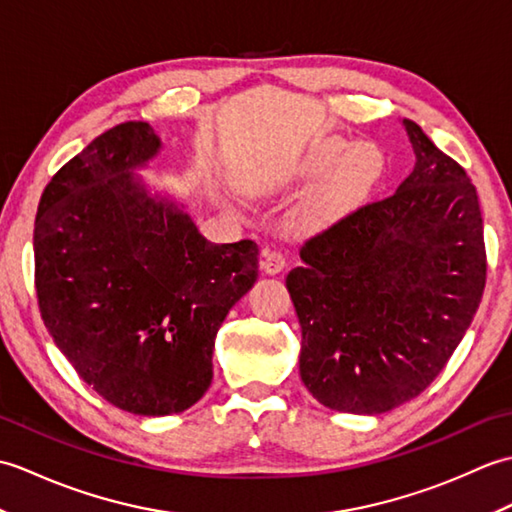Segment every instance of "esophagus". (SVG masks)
<instances>
[{
  "instance_id": "1",
  "label": "esophagus",
  "mask_w": 512,
  "mask_h": 512,
  "mask_svg": "<svg viewBox=\"0 0 512 512\" xmlns=\"http://www.w3.org/2000/svg\"><path fill=\"white\" fill-rule=\"evenodd\" d=\"M286 264H288V259H286L284 253H281V250L266 248L264 253H262V270H264L266 275L281 273V270L286 268Z\"/></svg>"
}]
</instances>
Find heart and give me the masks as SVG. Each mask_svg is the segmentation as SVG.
<instances>
[{
	"label": "heart",
	"mask_w": 512,
	"mask_h": 512,
	"mask_svg": "<svg viewBox=\"0 0 512 512\" xmlns=\"http://www.w3.org/2000/svg\"><path fill=\"white\" fill-rule=\"evenodd\" d=\"M336 161L340 165L306 204V211H303V222L306 224L325 222L334 213H339L347 202H352L358 193L365 191L376 176L380 154L374 145L361 143L350 149L347 140L325 136L308 149L297 171L301 176H319V173L332 169Z\"/></svg>",
	"instance_id": "b5f03b06"
}]
</instances>
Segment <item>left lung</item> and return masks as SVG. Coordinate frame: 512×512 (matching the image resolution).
<instances>
[{
    "mask_svg": "<svg viewBox=\"0 0 512 512\" xmlns=\"http://www.w3.org/2000/svg\"><path fill=\"white\" fill-rule=\"evenodd\" d=\"M416 167L394 195L301 246L286 279L299 372L321 405L383 413L427 389L460 345L486 284L484 224L466 171L402 121Z\"/></svg>",
    "mask_w": 512,
    "mask_h": 512,
    "instance_id": "obj_1",
    "label": "left lung"
}]
</instances>
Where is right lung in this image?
<instances>
[{
  "label": "right lung",
  "mask_w": 512,
  "mask_h": 512,
  "mask_svg": "<svg viewBox=\"0 0 512 512\" xmlns=\"http://www.w3.org/2000/svg\"><path fill=\"white\" fill-rule=\"evenodd\" d=\"M149 123L96 136L54 173L35 217L41 319L85 383L138 416L195 405L213 378L215 334L253 288V239L211 244L134 176L158 154Z\"/></svg>",
  "instance_id": "obj_1"
}]
</instances>
